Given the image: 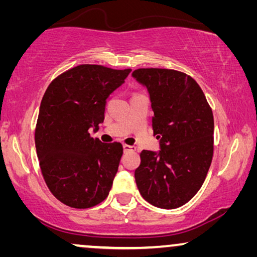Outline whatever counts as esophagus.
<instances>
[{
  "label": "esophagus",
  "mask_w": 257,
  "mask_h": 257,
  "mask_svg": "<svg viewBox=\"0 0 257 257\" xmlns=\"http://www.w3.org/2000/svg\"><path fill=\"white\" fill-rule=\"evenodd\" d=\"M122 149H124V152L127 153V152H132V151H135L136 149L133 146H130V145H122Z\"/></svg>",
  "instance_id": "obj_1"
}]
</instances>
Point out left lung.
Returning a JSON list of instances; mask_svg holds the SVG:
<instances>
[{"label":"left lung","instance_id":"1","mask_svg":"<svg viewBox=\"0 0 257 257\" xmlns=\"http://www.w3.org/2000/svg\"><path fill=\"white\" fill-rule=\"evenodd\" d=\"M153 108L152 126L159 151L143 150L135 178L151 205L174 209L188 202L205 181L213 158L214 118L198 83L170 69H138Z\"/></svg>","mask_w":257,"mask_h":257}]
</instances>
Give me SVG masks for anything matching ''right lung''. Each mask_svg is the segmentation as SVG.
<instances>
[{"label": "right lung", "mask_w": 257, "mask_h": 257, "mask_svg": "<svg viewBox=\"0 0 257 257\" xmlns=\"http://www.w3.org/2000/svg\"><path fill=\"white\" fill-rule=\"evenodd\" d=\"M131 70L83 64L62 73L42 98L35 144L45 184L59 201L90 208L106 199L122 146L91 138L104 121L108 96Z\"/></svg>", "instance_id": "right-lung-1"}]
</instances>
